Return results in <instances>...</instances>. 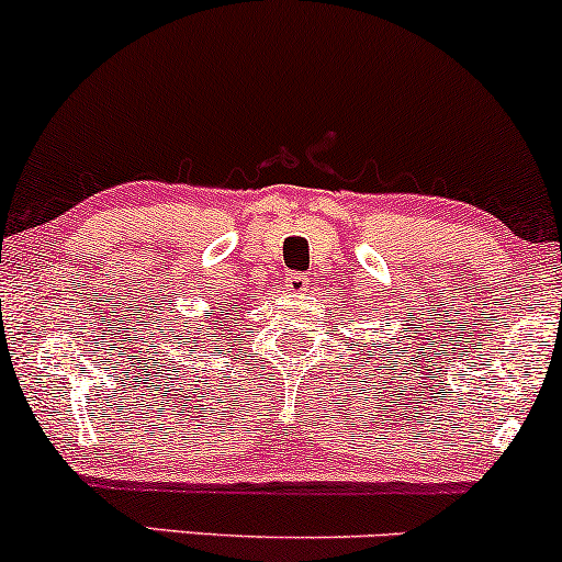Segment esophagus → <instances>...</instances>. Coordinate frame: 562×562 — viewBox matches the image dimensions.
I'll return each mask as SVG.
<instances>
[{
	"label": "esophagus",
	"instance_id": "1",
	"mask_svg": "<svg viewBox=\"0 0 562 562\" xmlns=\"http://www.w3.org/2000/svg\"><path fill=\"white\" fill-rule=\"evenodd\" d=\"M285 288L291 293H304L306 288H310V277L299 274V271H293V274L285 280Z\"/></svg>",
	"mask_w": 562,
	"mask_h": 562
}]
</instances>
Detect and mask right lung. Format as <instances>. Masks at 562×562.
<instances>
[{
  "instance_id": "obj_1",
  "label": "right lung",
  "mask_w": 562,
  "mask_h": 562,
  "mask_svg": "<svg viewBox=\"0 0 562 562\" xmlns=\"http://www.w3.org/2000/svg\"><path fill=\"white\" fill-rule=\"evenodd\" d=\"M229 312H234V306H232V310H224V314H229ZM205 328H200L202 330V336H218V330H221V323H229V319H226V317H221V314H215V317H213V314L211 312H207L205 314ZM191 333H194V330H187V336L189 338H178V344H191V338H194V336H191ZM178 336H181V333H178ZM189 351H191V347H189Z\"/></svg>"
}]
</instances>
